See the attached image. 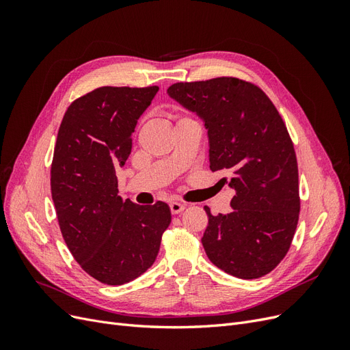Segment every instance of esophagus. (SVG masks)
<instances>
[{"label":"esophagus","instance_id":"obj_1","mask_svg":"<svg viewBox=\"0 0 350 350\" xmlns=\"http://www.w3.org/2000/svg\"><path fill=\"white\" fill-rule=\"evenodd\" d=\"M169 207H171L172 215H178V213H181V211L187 207V204L179 203V201H172V203L169 204Z\"/></svg>","mask_w":350,"mask_h":350}]
</instances>
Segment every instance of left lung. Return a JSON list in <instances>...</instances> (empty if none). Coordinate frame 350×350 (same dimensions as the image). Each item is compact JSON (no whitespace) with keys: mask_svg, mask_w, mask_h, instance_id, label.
<instances>
[{"mask_svg":"<svg viewBox=\"0 0 350 350\" xmlns=\"http://www.w3.org/2000/svg\"><path fill=\"white\" fill-rule=\"evenodd\" d=\"M167 93L204 121L211 171L232 174L234 210L213 216L204 207L208 260L239 279L266 276L288 254L301 208L298 162L279 111L237 77L175 83Z\"/></svg>","mask_w":350,"mask_h":350,"instance_id":"obj_1","label":"left lung"}]
</instances>
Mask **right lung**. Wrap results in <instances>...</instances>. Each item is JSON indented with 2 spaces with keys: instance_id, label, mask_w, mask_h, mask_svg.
Instances as JSON below:
<instances>
[{
  "instance_id": "1",
  "label": "right lung",
  "mask_w": 350,
  "mask_h": 350,
  "mask_svg": "<svg viewBox=\"0 0 350 350\" xmlns=\"http://www.w3.org/2000/svg\"><path fill=\"white\" fill-rule=\"evenodd\" d=\"M157 90L98 88L70 105L58 130L51 193L61 234L80 267L105 284L129 283L149 269L171 224V208L162 201H122L115 174Z\"/></svg>"
}]
</instances>
